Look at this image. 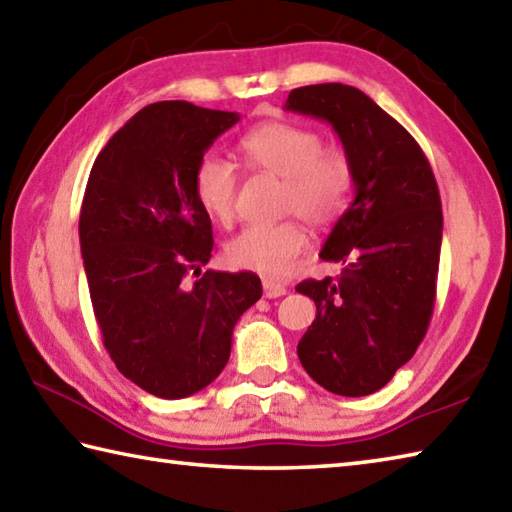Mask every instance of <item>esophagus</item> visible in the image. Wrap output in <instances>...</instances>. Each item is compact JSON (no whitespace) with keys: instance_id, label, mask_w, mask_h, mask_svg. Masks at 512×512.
<instances>
[{"instance_id":"esophagus-1","label":"esophagus","mask_w":512,"mask_h":512,"mask_svg":"<svg viewBox=\"0 0 512 512\" xmlns=\"http://www.w3.org/2000/svg\"><path fill=\"white\" fill-rule=\"evenodd\" d=\"M285 292H287L285 285L276 283V281H269V278H265V281H263V294H265V298H278V296H283Z\"/></svg>"}]
</instances>
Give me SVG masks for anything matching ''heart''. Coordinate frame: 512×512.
Here are the masks:
<instances>
[{"label": "heart", "instance_id": "b5f03b06", "mask_svg": "<svg viewBox=\"0 0 512 512\" xmlns=\"http://www.w3.org/2000/svg\"><path fill=\"white\" fill-rule=\"evenodd\" d=\"M240 156L254 171L283 178L281 209L307 220L312 227H330L350 207L354 191L352 160L343 149L323 147L316 131L292 122H265L240 138ZM198 205L220 225L236 214L238 176L218 156H205L194 169ZM307 247L301 220L249 225L229 240L225 256L238 269L263 276H285Z\"/></svg>", "mask_w": 512, "mask_h": 512}]
</instances>
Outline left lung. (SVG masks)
I'll use <instances>...</instances> for the list:
<instances>
[{
	"label": "left lung",
	"mask_w": 512,
	"mask_h": 512,
	"mask_svg": "<svg viewBox=\"0 0 512 512\" xmlns=\"http://www.w3.org/2000/svg\"><path fill=\"white\" fill-rule=\"evenodd\" d=\"M285 109L332 124L354 169L352 205L321 249L341 276L296 285L316 303L298 359L325 390L365 397L428 332L443 231L437 180L417 140L354 86H301Z\"/></svg>",
	"instance_id": "left-lung-1"
}]
</instances>
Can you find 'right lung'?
I'll return each instance as SVG.
<instances>
[{
	"instance_id": "add662e5",
	"label": "right lung",
	"mask_w": 512,
	"mask_h": 512,
	"mask_svg": "<svg viewBox=\"0 0 512 512\" xmlns=\"http://www.w3.org/2000/svg\"><path fill=\"white\" fill-rule=\"evenodd\" d=\"M238 120L182 100L144 106L106 142L86 182L80 245L104 347L160 399L207 388L229 361L238 318L263 296L252 272H202L214 234L194 169Z\"/></svg>"
}]
</instances>
